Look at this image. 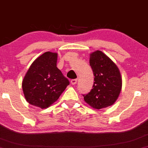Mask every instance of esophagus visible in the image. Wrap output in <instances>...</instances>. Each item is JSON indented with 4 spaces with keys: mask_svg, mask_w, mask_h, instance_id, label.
Listing matches in <instances>:
<instances>
[{
    "mask_svg": "<svg viewBox=\"0 0 148 148\" xmlns=\"http://www.w3.org/2000/svg\"><path fill=\"white\" fill-rule=\"evenodd\" d=\"M71 84L72 85H75L76 84V83H77V79H72L71 80Z\"/></svg>",
    "mask_w": 148,
    "mask_h": 148,
    "instance_id": "1",
    "label": "esophagus"
}]
</instances>
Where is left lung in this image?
I'll list each match as a JSON object with an SVG mask.
<instances>
[{
	"instance_id": "left-lung-1",
	"label": "left lung",
	"mask_w": 148,
	"mask_h": 148,
	"mask_svg": "<svg viewBox=\"0 0 148 148\" xmlns=\"http://www.w3.org/2000/svg\"><path fill=\"white\" fill-rule=\"evenodd\" d=\"M90 64L95 82L90 92L83 95L85 101L95 109L111 106L122 89V77L118 67L101 51L92 53Z\"/></svg>"
}]
</instances>
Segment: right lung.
Here are the masks:
<instances>
[{
    "label": "right lung",
    "mask_w": 148,
    "mask_h": 148,
    "mask_svg": "<svg viewBox=\"0 0 148 148\" xmlns=\"http://www.w3.org/2000/svg\"><path fill=\"white\" fill-rule=\"evenodd\" d=\"M58 53L45 52L31 64L22 81L24 97L30 104L47 108L60 97L69 80L57 67Z\"/></svg>",
    "instance_id": "right-lung-1"
}]
</instances>
